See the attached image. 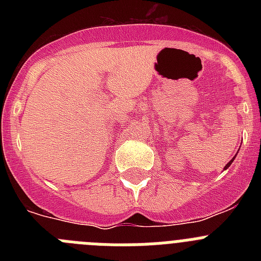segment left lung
I'll list each match as a JSON object with an SVG mask.
<instances>
[{"instance_id": "8db88e82", "label": "left lung", "mask_w": 261, "mask_h": 261, "mask_svg": "<svg viewBox=\"0 0 261 261\" xmlns=\"http://www.w3.org/2000/svg\"><path fill=\"white\" fill-rule=\"evenodd\" d=\"M235 156H237V155H235ZM235 156H234V158H232V159H231V161H230V162H229V163H227V165H226V166H225V170H226V168H229V167H230V165H231V163H232V162H234V159H235Z\"/></svg>"}]
</instances>
